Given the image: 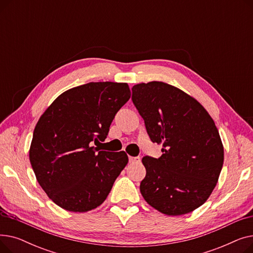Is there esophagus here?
<instances>
[{
	"instance_id": "34e87169",
	"label": "esophagus",
	"mask_w": 253,
	"mask_h": 253,
	"mask_svg": "<svg viewBox=\"0 0 253 253\" xmlns=\"http://www.w3.org/2000/svg\"><path fill=\"white\" fill-rule=\"evenodd\" d=\"M140 161L139 157H129V163H137Z\"/></svg>"
}]
</instances>
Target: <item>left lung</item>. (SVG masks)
I'll list each match as a JSON object with an SVG mask.
<instances>
[{"label": "left lung", "instance_id": "left-lung-1", "mask_svg": "<svg viewBox=\"0 0 253 253\" xmlns=\"http://www.w3.org/2000/svg\"><path fill=\"white\" fill-rule=\"evenodd\" d=\"M132 101L162 156H145L140 182L145 201L167 215L190 213L206 202L223 164L218 130L200 102L163 82L132 87Z\"/></svg>", "mask_w": 253, "mask_h": 253}]
</instances>
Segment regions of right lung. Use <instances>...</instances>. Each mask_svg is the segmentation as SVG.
I'll list each match as a JSON object with an SVG mask.
<instances>
[{"label":"right lung","mask_w":253,"mask_h":253,"mask_svg":"<svg viewBox=\"0 0 253 253\" xmlns=\"http://www.w3.org/2000/svg\"><path fill=\"white\" fill-rule=\"evenodd\" d=\"M130 95L127 83L91 82L63 92L39 119L30 161L38 182L59 207L87 212L110 194L128 156L93 143L104 141Z\"/></svg>","instance_id":"1"}]
</instances>
